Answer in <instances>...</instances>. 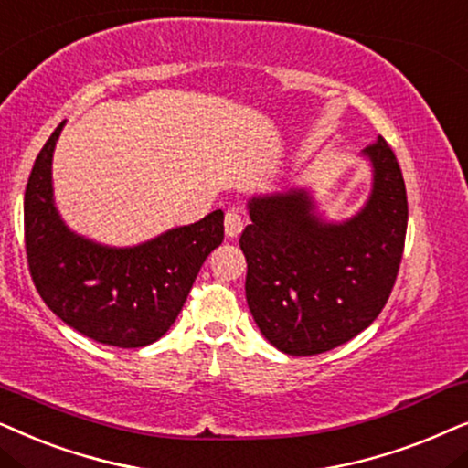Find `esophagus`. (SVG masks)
<instances>
[{"label":"esophagus","mask_w":468,"mask_h":468,"mask_svg":"<svg viewBox=\"0 0 468 468\" xmlns=\"http://www.w3.org/2000/svg\"><path fill=\"white\" fill-rule=\"evenodd\" d=\"M244 218L238 209H229L227 216H224V230H227L229 238H238V235L244 230Z\"/></svg>","instance_id":"34e87169"}]
</instances>
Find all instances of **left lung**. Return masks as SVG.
<instances>
[{"label":"left lung","mask_w":468,"mask_h":468,"mask_svg":"<svg viewBox=\"0 0 468 468\" xmlns=\"http://www.w3.org/2000/svg\"><path fill=\"white\" fill-rule=\"evenodd\" d=\"M375 184L366 207L342 224L313 214L303 190L252 198L239 238L248 308L286 355L345 345L381 314L396 284L407 238V188L383 136L366 147Z\"/></svg>","instance_id":"8db88e82"}]
</instances>
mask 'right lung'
Instances as JSON below:
<instances>
[{
	"label": "right lung",
	"instance_id": "right-lung-1",
	"mask_svg": "<svg viewBox=\"0 0 468 468\" xmlns=\"http://www.w3.org/2000/svg\"><path fill=\"white\" fill-rule=\"evenodd\" d=\"M64 122L48 136L25 188V252L31 280L66 325L109 346H147L176 323L197 273L224 239V214L134 248L79 238L53 205L51 160Z\"/></svg>",
	"mask_w": 468,
	"mask_h": 468
}]
</instances>
